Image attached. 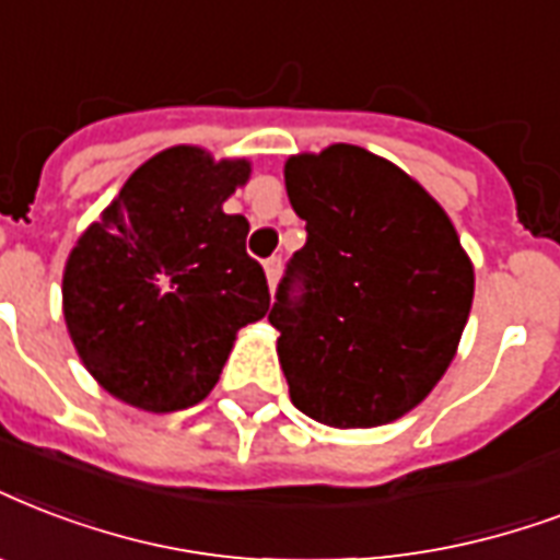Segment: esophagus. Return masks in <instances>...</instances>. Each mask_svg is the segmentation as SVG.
I'll list each match as a JSON object with an SVG mask.
<instances>
[{"instance_id": "esophagus-1", "label": "esophagus", "mask_w": 560, "mask_h": 560, "mask_svg": "<svg viewBox=\"0 0 560 560\" xmlns=\"http://www.w3.org/2000/svg\"><path fill=\"white\" fill-rule=\"evenodd\" d=\"M264 272H267L270 288H276V281H279V276H281V258H270V261L264 264Z\"/></svg>"}]
</instances>
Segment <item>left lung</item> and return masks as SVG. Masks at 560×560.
<instances>
[{"label":"left lung","instance_id":"8db88e82","mask_svg":"<svg viewBox=\"0 0 560 560\" xmlns=\"http://www.w3.org/2000/svg\"><path fill=\"white\" fill-rule=\"evenodd\" d=\"M284 185L308 232L270 311L290 399L335 429L399 420L467 326L476 279L458 232L408 173L349 143L290 155Z\"/></svg>","mask_w":560,"mask_h":560}]
</instances>
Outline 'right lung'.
I'll return each mask as SVG.
<instances>
[{
	"mask_svg": "<svg viewBox=\"0 0 560 560\" xmlns=\"http://www.w3.org/2000/svg\"><path fill=\"white\" fill-rule=\"evenodd\" d=\"M246 158L173 147L138 166L72 246L63 319L88 373L126 405L170 413L202 402L243 326L270 311L249 223L223 202Z\"/></svg>",
	"mask_w": 560,
	"mask_h": 560,
	"instance_id": "obj_1",
	"label": "right lung"
}]
</instances>
